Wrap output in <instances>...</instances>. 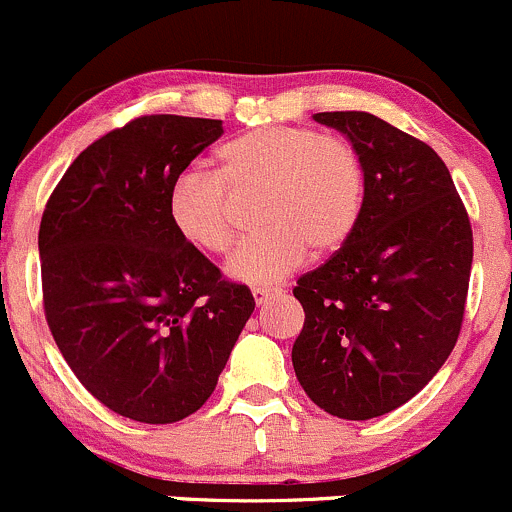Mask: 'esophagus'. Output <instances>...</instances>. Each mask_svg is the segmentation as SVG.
<instances>
[{
  "instance_id": "34e87169",
  "label": "esophagus",
  "mask_w": 512,
  "mask_h": 512,
  "mask_svg": "<svg viewBox=\"0 0 512 512\" xmlns=\"http://www.w3.org/2000/svg\"><path fill=\"white\" fill-rule=\"evenodd\" d=\"M251 293H254V300H256L258 308H261V305H266L273 295V291H268V288H254Z\"/></svg>"
}]
</instances>
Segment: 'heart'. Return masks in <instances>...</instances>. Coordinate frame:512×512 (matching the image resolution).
Segmentation results:
<instances>
[{
  "label": "heart",
  "mask_w": 512,
  "mask_h": 512,
  "mask_svg": "<svg viewBox=\"0 0 512 512\" xmlns=\"http://www.w3.org/2000/svg\"><path fill=\"white\" fill-rule=\"evenodd\" d=\"M221 175L187 167L172 179L167 217L187 244L219 254L231 244L226 182L236 189L266 187L258 234L231 251L224 271L246 286H273L305 261L340 249L360 221L365 172L345 140L310 128L263 125L219 150Z\"/></svg>",
  "instance_id": "1"
}]
</instances>
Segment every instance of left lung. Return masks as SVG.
<instances>
[{"label": "left lung", "mask_w": 512, "mask_h": 512, "mask_svg": "<svg viewBox=\"0 0 512 512\" xmlns=\"http://www.w3.org/2000/svg\"><path fill=\"white\" fill-rule=\"evenodd\" d=\"M350 140L365 204L350 239L293 295L300 387L328 414L365 421L402 407L449 360L466 308L471 221L426 142L360 110L315 113Z\"/></svg>", "instance_id": "left-lung-1"}]
</instances>
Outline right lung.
I'll list each match as a JSON object with an SVG mask.
<instances>
[{
    "instance_id": "1",
    "label": "right lung",
    "mask_w": 512,
    "mask_h": 512,
    "mask_svg": "<svg viewBox=\"0 0 512 512\" xmlns=\"http://www.w3.org/2000/svg\"><path fill=\"white\" fill-rule=\"evenodd\" d=\"M221 133V120H133L73 160L41 217L46 323L63 360L100 404L142 424L212 397L256 308L167 217L172 179Z\"/></svg>"
}]
</instances>
